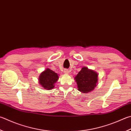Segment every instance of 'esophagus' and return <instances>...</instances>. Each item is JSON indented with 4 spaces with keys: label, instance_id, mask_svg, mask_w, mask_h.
I'll return each mask as SVG.
<instances>
[{
    "label": "esophagus",
    "instance_id": "esophagus-1",
    "mask_svg": "<svg viewBox=\"0 0 131 131\" xmlns=\"http://www.w3.org/2000/svg\"><path fill=\"white\" fill-rule=\"evenodd\" d=\"M64 73L68 74L69 73V70L68 69H65V70H64Z\"/></svg>",
    "mask_w": 131,
    "mask_h": 131
}]
</instances>
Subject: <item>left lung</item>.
Wrapping results in <instances>:
<instances>
[{"label":"left lung","mask_w":131,"mask_h":131,"mask_svg":"<svg viewBox=\"0 0 131 131\" xmlns=\"http://www.w3.org/2000/svg\"><path fill=\"white\" fill-rule=\"evenodd\" d=\"M75 80L77 84L78 90L86 93L91 92L96 86L98 74L94 71L84 67L76 75Z\"/></svg>","instance_id":"1"}]
</instances>
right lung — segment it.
<instances>
[{
    "mask_svg": "<svg viewBox=\"0 0 131 131\" xmlns=\"http://www.w3.org/2000/svg\"><path fill=\"white\" fill-rule=\"evenodd\" d=\"M58 75L49 69H47L43 72L39 78V82L45 89L50 90L54 88V85L57 81Z\"/></svg>",
    "mask_w": 131,
    "mask_h": 131,
    "instance_id": "1",
    "label": "right lung"
}]
</instances>
